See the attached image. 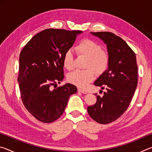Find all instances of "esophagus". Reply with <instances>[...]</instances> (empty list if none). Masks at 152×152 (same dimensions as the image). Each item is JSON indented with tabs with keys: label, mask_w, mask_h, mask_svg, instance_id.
Instances as JSON below:
<instances>
[{
	"label": "esophagus",
	"mask_w": 152,
	"mask_h": 152,
	"mask_svg": "<svg viewBox=\"0 0 152 152\" xmlns=\"http://www.w3.org/2000/svg\"><path fill=\"white\" fill-rule=\"evenodd\" d=\"M78 92H82V93H84V94H86L87 93V91H85V90H84V89H82L80 88H78Z\"/></svg>",
	"instance_id": "esophagus-1"
}]
</instances>
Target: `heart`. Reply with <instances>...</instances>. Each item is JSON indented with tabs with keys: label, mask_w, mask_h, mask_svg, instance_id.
<instances>
[{
	"label": "heart",
	"mask_w": 152,
	"mask_h": 152,
	"mask_svg": "<svg viewBox=\"0 0 152 152\" xmlns=\"http://www.w3.org/2000/svg\"><path fill=\"white\" fill-rule=\"evenodd\" d=\"M77 55L86 58L84 70H75L68 76L70 83L80 88H85L94 79L95 72L102 73L108 68L110 56L107 51L102 50L101 45L90 39L81 40L75 47ZM64 68L68 70L74 68V56L70 50L66 51L63 57Z\"/></svg>",
	"instance_id": "1"
}]
</instances>
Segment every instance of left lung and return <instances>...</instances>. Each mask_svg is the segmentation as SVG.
<instances>
[{"mask_svg": "<svg viewBox=\"0 0 152 152\" xmlns=\"http://www.w3.org/2000/svg\"><path fill=\"white\" fill-rule=\"evenodd\" d=\"M107 44L110 56L109 68L94 82L105 90L103 96L97 94L96 102L87 108L92 119L101 124L117 120L125 112L137 85V65L132 48L122 38L110 32H91Z\"/></svg>", "mask_w": 152, "mask_h": 152, "instance_id": "obj_1", "label": "left lung"}]
</instances>
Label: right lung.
I'll return each instance as SVG.
<instances>
[{
  "mask_svg": "<svg viewBox=\"0 0 152 152\" xmlns=\"http://www.w3.org/2000/svg\"><path fill=\"white\" fill-rule=\"evenodd\" d=\"M79 30L48 29L31 38L19 56L17 80L23 103L33 117L51 123L61 117L76 86L57 87L64 78L63 57L73 45Z\"/></svg>",
  "mask_w": 152,
  "mask_h": 152,
  "instance_id": "add662e5",
  "label": "right lung"
}]
</instances>
